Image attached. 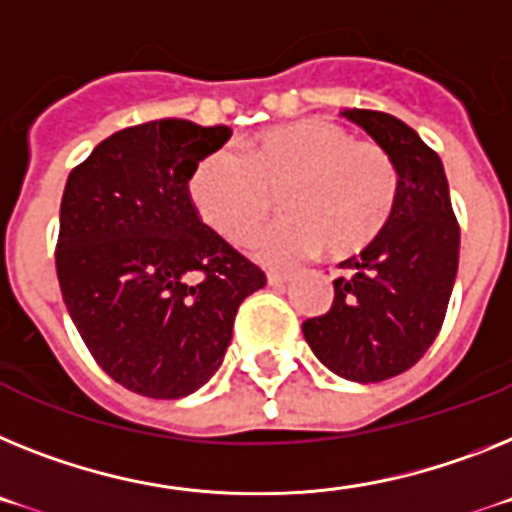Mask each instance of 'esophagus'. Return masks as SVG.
I'll list each match as a JSON object with an SVG mask.
<instances>
[{"instance_id": "obj_1", "label": "esophagus", "mask_w": 512, "mask_h": 512, "mask_svg": "<svg viewBox=\"0 0 512 512\" xmlns=\"http://www.w3.org/2000/svg\"><path fill=\"white\" fill-rule=\"evenodd\" d=\"M289 281H291L289 273H278V270H270V273H268L270 286H286Z\"/></svg>"}]
</instances>
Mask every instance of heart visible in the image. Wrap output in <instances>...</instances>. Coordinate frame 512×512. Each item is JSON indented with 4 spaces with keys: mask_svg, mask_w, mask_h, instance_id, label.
Wrapping results in <instances>:
<instances>
[{
    "mask_svg": "<svg viewBox=\"0 0 512 512\" xmlns=\"http://www.w3.org/2000/svg\"><path fill=\"white\" fill-rule=\"evenodd\" d=\"M244 158L216 150L197 161L187 190L197 216L239 244L265 221L273 195L286 213L252 236V252L291 263L322 247L351 257L388 226L398 171L380 145L354 140L330 119H299L249 135Z\"/></svg>",
    "mask_w": 512,
    "mask_h": 512,
    "instance_id": "1",
    "label": "heart"
}]
</instances>
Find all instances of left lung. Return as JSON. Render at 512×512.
Instances as JSON below:
<instances>
[{"label": "left lung", "instance_id": "8db88e82", "mask_svg": "<svg viewBox=\"0 0 512 512\" xmlns=\"http://www.w3.org/2000/svg\"><path fill=\"white\" fill-rule=\"evenodd\" d=\"M393 161L398 197L388 226L359 257L343 260L336 299L302 325L304 341L330 372L382 382L414 367L435 343L458 273L461 231L448 176L435 150L393 114L343 109Z\"/></svg>", "mask_w": 512, "mask_h": 512}]
</instances>
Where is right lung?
I'll return each instance as SVG.
<instances>
[{"label":"right lung","mask_w":512,"mask_h":512,"mask_svg":"<svg viewBox=\"0 0 512 512\" xmlns=\"http://www.w3.org/2000/svg\"><path fill=\"white\" fill-rule=\"evenodd\" d=\"M229 127L158 119L114 132L72 174L59 210L57 276L77 333L111 380L184 398L223 364L234 317L265 273L205 226L192 169Z\"/></svg>","instance_id":"add662e5"}]
</instances>
